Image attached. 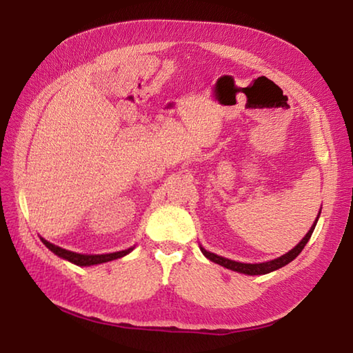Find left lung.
Masks as SVG:
<instances>
[{
    "mask_svg": "<svg viewBox=\"0 0 353 353\" xmlns=\"http://www.w3.org/2000/svg\"><path fill=\"white\" fill-rule=\"evenodd\" d=\"M320 212H321V210H320ZM320 212H319V217H320ZM319 217L315 219L314 225L310 226V230L307 231L306 236L303 237V240L294 248V250L286 252L285 255H281V257H279V259H274L271 261H265V263H240V261H234V260H230V259L220 257V255H217V254H212L210 251H206L205 248H202V246H200V251L203 252V255H205L206 259H210L211 261H214V263H217V265L223 266L226 269H231V271H236V272H240V274H246V275H263V274H269V272H272V271H277V269H280L283 266H286L288 263H291V261L296 257V255H299L303 251V248L306 246L310 236H312V232L315 230V225H316V222H319Z\"/></svg>",
    "mask_w": 353,
    "mask_h": 353,
    "instance_id": "1",
    "label": "left lung"
}]
</instances>
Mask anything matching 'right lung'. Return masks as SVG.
Segmentation results:
<instances>
[{
  "instance_id": "1",
  "label": "right lung",
  "mask_w": 353,
  "mask_h": 353,
  "mask_svg": "<svg viewBox=\"0 0 353 353\" xmlns=\"http://www.w3.org/2000/svg\"><path fill=\"white\" fill-rule=\"evenodd\" d=\"M41 240H43V243L52 252L57 254L58 257L72 261V263L78 265V266H92V265L107 263V261L121 259V257H123V255H127V254H130L131 251H133V248H128V250H125V251H117V252H110V254H98V255H85V254H78V252H72V251L62 250V248L53 245V243H50V241H47L44 239H41Z\"/></svg>"
}]
</instances>
